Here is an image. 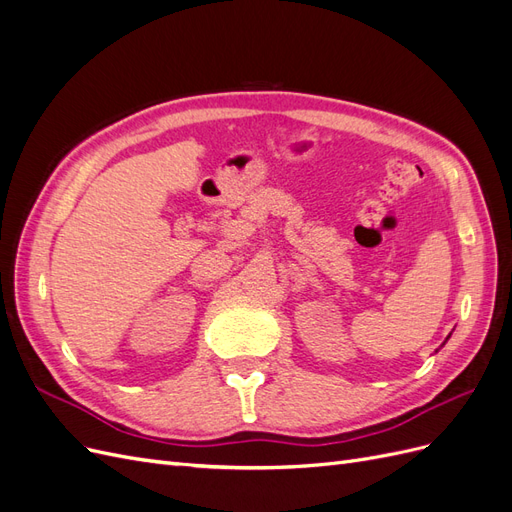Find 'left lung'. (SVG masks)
<instances>
[{
	"label": "left lung",
	"mask_w": 512,
	"mask_h": 512,
	"mask_svg": "<svg viewBox=\"0 0 512 512\" xmlns=\"http://www.w3.org/2000/svg\"><path fill=\"white\" fill-rule=\"evenodd\" d=\"M449 338H451V336H447V340H449ZM447 340H444V342H447Z\"/></svg>",
	"instance_id": "obj_1"
}]
</instances>
